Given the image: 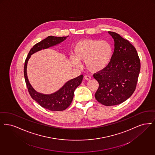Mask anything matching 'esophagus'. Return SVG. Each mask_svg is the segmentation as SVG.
Listing matches in <instances>:
<instances>
[{
	"instance_id": "34e87169",
	"label": "esophagus",
	"mask_w": 155,
	"mask_h": 155,
	"mask_svg": "<svg viewBox=\"0 0 155 155\" xmlns=\"http://www.w3.org/2000/svg\"><path fill=\"white\" fill-rule=\"evenodd\" d=\"M84 78V79H85L86 80H87V81L90 80V79H91V76H89V75H85Z\"/></svg>"
}]
</instances>
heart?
I'll return each mask as SVG.
<instances>
[{
	"mask_svg": "<svg viewBox=\"0 0 155 155\" xmlns=\"http://www.w3.org/2000/svg\"><path fill=\"white\" fill-rule=\"evenodd\" d=\"M113 55V49L110 43L105 40L83 39L74 45V56L76 59H71L74 66L78 67V61H84L85 66L92 72H98L104 70L110 64Z\"/></svg>",
	"mask_w": 155,
	"mask_h": 155,
	"instance_id": "heart-1",
	"label": "heart"
}]
</instances>
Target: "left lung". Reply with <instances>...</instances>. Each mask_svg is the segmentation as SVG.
I'll list each match as a JSON object with an SVG mask.
<instances>
[{
    "label": "left lung",
    "instance_id": "left-lung-1",
    "mask_svg": "<svg viewBox=\"0 0 155 155\" xmlns=\"http://www.w3.org/2000/svg\"><path fill=\"white\" fill-rule=\"evenodd\" d=\"M114 41V52L107 67L93 74L99 83L95 97L105 106L119 105L134 92L141 68L137 51L127 40L108 32Z\"/></svg>",
    "mask_w": 155,
    "mask_h": 155
}]
</instances>
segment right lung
I'll return each instance as SVG.
<instances>
[{
  "label": "right lung",
  "instance_id": "add662e5",
  "mask_svg": "<svg viewBox=\"0 0 155 155\" xmlns=\"http://www.w3.org/2000/svg\"><path fill=\"white\" fill-rule=\"evenodd\" d=\"M67 37H57L53 36H48L44 40L34 45V47L29 51L25 61L24 74L29 94L41 107L52 111L64 110L71 105L74 98V90L81 84L83 80V75L81 74L77 78L68 81L60 90L54 94L50 95L41 94L35 91L29 83L27 74V62L32 54L41 50V49L47 48L58 44L65 41Z\"/></svg>",
  "mask_w": 155,
  "mask_h": 155
}]
</instances>
